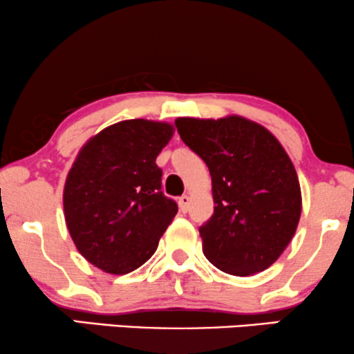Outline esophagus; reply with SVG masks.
Segmentation results:
<instances>
[{
    "label": "esophagus",
    "instance_id": "34e87169",
    "mask_svg": "<svg viewBox=\"0 0 354 354\" xmlns=\"http://www.w3.org/2000/svg\"><path fill=\"white\" fill-rule=\"evenodd\" d=\"M178 204H180L181 212H187V209H189V204H191V198L187 194L181 196V198L178 199Z\"/></svg>",
    "mask_w": 354,
    "mask_h": 354
}]
</instances>
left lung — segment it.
<instances>
[{"label": "left lung", "instance_id": "left-lung-1", "mask_svg": "<svg viewBox=\"0 0 354 354\" xmlns=\"http://www.w3.org/2000/svg\"><path fill=\"white\" fill-rule=\"evenodd\" d=\"M174 124L212 176L214 214L199 227L205 258L235 276L265 271L301 218V186L289 155L268 129L240 115Z\"/></svg>", "mask_w": 354, "mask_h": 354}]
</instances>
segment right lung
<instances>
[{"mask_svg": "<svg viewBox=\"0 0 354 354\" xmlns=\"http://www.w3.org/2000/svg\"><path fill=\"white\" fill-rule=\"evenodd\" d=\"M173 125L147 119L102 129L80 150L64 189L65 222L78 252L111 274L150 259L178 205L162 192L156 156Z\"/></svg>", "mask_w": 354, "mask_h": 354, "instance_id": "obj_1", "label": "right lung"}]
</instances>
